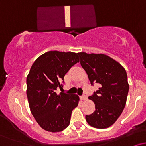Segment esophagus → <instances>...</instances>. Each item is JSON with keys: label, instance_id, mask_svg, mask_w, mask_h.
I'll list each match as a JSON object with an SVG mask.
<instances>
[{"label": "esophagus", "instance_id": "34e87169", "mask_svg": "<svg viewBox=\"0 0 146 146\" xmlns=\"http://www.w3.org/2000/svg\"><path fill=\"white\" fill-rule=\"evenodd\" d=\"M81 98H82V100H86V98H87V94H86V93H84V94L82 95Z\"/></svg>", "mask_w": 146, "mask_h": 146}]
</instances>
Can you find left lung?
I'll list each match as a JSON object with an SVG mask.
<instances>
[{"mask_svg":"<svg viewBox=\"0 0 146 146\" xmlns=\"http://www.w3.org/2000/svg\"><path fill=\"white\" fill-rule=\"evenodd\" d=\"M80 64L86 72L90 84L100 88L88 97L95 104V110L86 115V120L96 128H106L117 121L123 112L129 90L124 68L104 54L79 53Z\"/></svg>","mask_w":146,"mask_h":146,"instance_id":"8db88e82","label":"left lung"}]
</instances>
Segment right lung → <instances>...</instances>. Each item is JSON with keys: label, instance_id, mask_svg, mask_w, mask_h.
Wrapping results in <instances>:
<instances>
[{"label": "right lung", "instance_id": "add662e5", "mask_svg": "<svg viewBox=\"0 0 146 146\" xmlns=\"http://www.w3.org/2000/svg\"><path fill=\"white\" fill-rule=\"evenodd\" d=\"M79 53L51 51L37 59L27 77V95L35 119L46 131H62L68 126L73 110L78 104L75 94L60 92L64 77L79 62Z\"/></svg>", "mask_w": 146, "mask_h": 146}]
</instances>
